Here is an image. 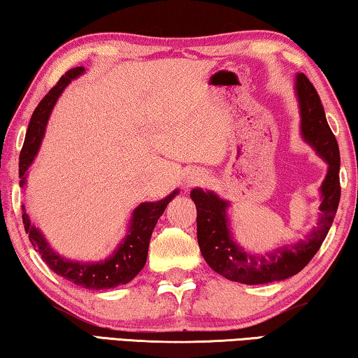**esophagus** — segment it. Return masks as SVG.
Masks as SVG:
<instances>
[{
  "label": "esophagus",
  "mask_w": 358,
  "mask_h": 358,
  "mask_svg": "<svg viewBox=\"0 0 358 358\" xmlns=\"http://www.w3.org/2000/svg\"><path fill=\"white\" fill-rule=\"evenodd\" d=\"M203 180V174L198 173V171H192L187 176V185H196L200 184Z\"/></svg>",
  "instance_id": "34e87169"
}]
</instances>
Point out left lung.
Instances as JSON below:
<instances>
[{
    "instance_id": "8db88e82",
    "label": "left lung",
    "mask_w": 358,
    "mask_h": 358,
    "mask_svg": "<svg viewBox=\"0 0 358 358\" xmlns=\"http://www.w3.org/2000/svg\"><path fill=\"white\" fill-rule=\"evenodd\" d=\"M296 96L301 112V136L327 163L320 185V213L317 225L296 243L267 252H251L236 243L229 217L230 203L211 190L194 189L190 198L196 206V238L205 261L214 272L232 282L266 285L287 280L301 272L320 250L336 216L341 198L339 147L325 117L315 87L304 73L296 75Z\"/></svg>"
}]
</instances>
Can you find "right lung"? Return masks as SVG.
Masks as SVG:
<instances>
[{
  "label": "right lung",
  "instance_id": "obj_1",
  "mask_svg": "<svg viewBox=\"0 0 358 358\" xmlns=\"http://www.w3.org/2000/svg\"><path fill=\"white\" fill-rule=\"evenodd\" d=\"M85 67H75L69 70L59 83L48 92L45 99L38 103L35 112L31 115V120L27 129L25 142L22 147L19 157V185L24 189L27 185V176H29V168L35 162V157L45 137L46 124L49 122L54 106L57 99L62 94L71 80H76L80 75L85 73ZM179 194L176 189L168 196L162 198L158 201H144L133 211L131 221L128 224L124 238L120 241V245L113 250L112 255L106 257L103 261H73L67 257L60 256L57 251L52 250L49 241L38 227L31 224L29 214L25 211V206H22V221H24L25 232L29 234L33 248L40 252L41 259L45 261L51 271L56 272L60 277L69 280L76 287L86 289H110L118 287V285H126L133 280L145 266L148 243L153 229L160 219L162 214L166 210L168 203Z\"/></svg>",
  "mask_w": 358,
  "mask_h": 358
}]
</instances>
